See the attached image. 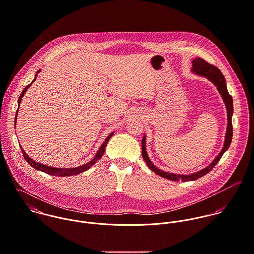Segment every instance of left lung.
<instances>
[{
	"label": "left lung",
	"mask_w": 254,
	"mask_h": 254,
	"mask_svg": "<svg viewBox=\"0 0 254 254\" xmlns=\"http://www.w3.org/2000/svg\"><path fill=\"white\" fill-rule=\"evenodd\" d=\"M195 74H198L200 76H205L207 79H209L218 89L219 93L221 94L224 103L226 105L227 108V116H228V126H227V132H226V137H225V143H224V147L221 150V152L218 154V156L213 160V162L207 166L206 168L202 169L201 171L195 172L193 174L190 175H178V174H172V173H168L165 171H162L160 169H158L152 162L149 159L147 152H146V145H145V135L142 138L141 141V147H142V157L144 159V161L146 162L148 168L153 171L155 174L159 175L162 178L168 179L170 181H174V182H190V181H195L199 178H201L203 176H205L206 174H208L215 166L216 164L219 162V160L222 158L223 154L226 152L232 142V137H233V125H232V117H233V113H234V107H233V98L232 96L229 94L228 89H227V85H226V79L223 75V73L221 72V70L216 67L213 64H210L209 63H207L206 61L202 60L201 58H197L194 59L192 61V69H191Z\"/></svg>",
	"instance_id": "1"
}]
</instances>
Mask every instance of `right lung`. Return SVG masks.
Wrapping results in <instances>:
<instances>
[{"mask_svg": "<svg viewBox=\"0 0 254 254\" xmlns=\"http://www.w3.org/2000/svg\"><path fill=\"white\" fill-rule=\"evenodd\" d=\"M40 70H38L37 71V73L39 72ZM37 73L35 74V77H34V79H33V81L30 83V84H28L24 89H23V91L21 92V94H20V96H19V98H18V107H19V104H20V102H21V99H22V97H23V95L25 94V92H26V90L29 88V86L35 81V79H36V76H37ZM17 111H18V109H17ZM17 111H16V114H15V120H14V122L16 123V117H17ZM114 134V132H112L111 134H109L108 135V137L105 139V141L102 143L101 147L99 148V150L97 151L96 153V155H95V157L91 160V161H89L88 163H86V164H84V165H82V166H80V167H75V168H66V169H63V168H54V167H49V166H46V165H43V164H40V163H37V162H35V161H33L26 153L24 152V150L22 149V147H20L21 148V152L23 154V157H24V159H25V161L31 166V167H33L34 169H36V170H38V171H41V172H44V173H46V174H48V175H52V176H56V177H66V176H73V175H78V174H80V173H82V172H84V171H87L90 167H92L100 158H101L102 156H103V154L105 152V147H106V145H107V143H108V141L110 140V138L112 137V135Z\"/></svg>", "mask_w": 254, "mask_h": 254, "instance_id": "1", "label": "right lung"}]
</instances>
